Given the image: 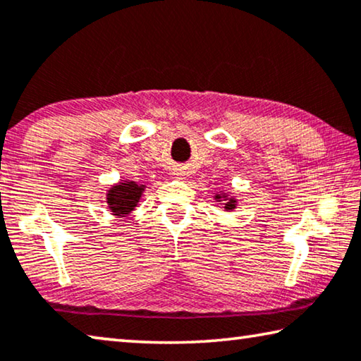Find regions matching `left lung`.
<instances>
[{
  "mask_svg": "<svg viewBox=\"0 0 361 361\" xmlns=\"http://www.w3.org/2000/svg\"><path fill=\"white\" fill-rule=\"evenodd\" d=\"M215 199H216V201H219V202H221L223 199H225V204H223V205H225L226 210L236 209V199H234V197H228V194H216Z\"/></svg>",
  "mask_w": 361,
  "mask_h": 361,
  "instance_id": "left-lung-1",
  "label": "left lung"
}]
</instances>
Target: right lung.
Returning <instances> with one entry per match:
<instances>
[{"label":"right lung","instance_id":"right-lung-1","mask_svg":"<svg viewBox=\"0 0 361 361\" xmlns=\"http://www.w3.org/2000/svg\"><path fill=\"white\" fill-rule=\"evenodd\" d=\"M145 185H138L136 181H120L107 191L106 202L112 215L127 216L138 205L145 191Z\"/></svg>","mask_w":361,"mask_h":361}]
</instances>
